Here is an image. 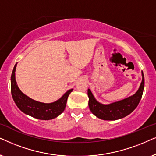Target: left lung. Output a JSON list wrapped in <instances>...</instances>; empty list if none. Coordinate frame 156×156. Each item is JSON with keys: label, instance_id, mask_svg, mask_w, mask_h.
<instances>
[{"label": "left lung", "instance_id": "left-lung-1", "mask_svg": "<svg viewBox=\"0 0 156 156\" xmlns=\"http://www.w3.org/2000/svg\"><path fill=\"white\" fill-rule=\"evenodd\" d=\"M142 76L143 79L140 88L133 95L111 104L103 105L98 103L95 99L90 89H88V105L90 111L96 117L105 120H118L129 115L136 108L142 98L145 83L144 75L143 71Z\"/></svg>", "mask_w": 156, "mask_h": 156}]
</instances>
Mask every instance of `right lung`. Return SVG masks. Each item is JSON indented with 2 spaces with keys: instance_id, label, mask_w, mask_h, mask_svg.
<instances>
[{
  "instance_id": "right-lung-1",
  "label": "right lung",
  "mask_w": 156,
  "mask_h": 156,
  "mask_svg": "<svg viewBox=\"0 0 156 156\" xmlns=\"http://www.w3.org/2000/svg\"><path fill=\"white\" fill-rule=\"evenodd\" d=\"M16 64L11 75V94L18 108L27 115L40 120H51L56 118L65 110L68 95L73 89L68 90L61 98L51 103H43L34 101L23 94L17 86L15 77Z\"/></svg>"
}]
</instances>
